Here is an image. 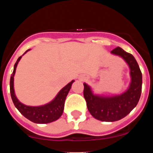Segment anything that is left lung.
Wrapping results in <instances>:
<instances>
[{
    "label": "left lung",
    "instance_id": "1",
    "mask_svg": "<svg viewBox=\"0 0 153 153\" xmlns=\"http://www.w3.org/2000/svg\"><path fill=\"white\" fill-rule=\"evenodd\" d=\"M127 63L130 69L131 83L126 92L119 95L104 97L94 95L91 88L84 83V96L88 110L99 121L113 122L124 118L138 104L142 88V74L133 55L116 47L111 51Z\"/></svg>",
    "mask_w": 153,
    "mask_h": 153
}]
</instances>
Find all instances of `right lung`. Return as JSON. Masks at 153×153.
Wrapping results in <instances>:
<instances>
[{"mask_svg": "<svg viewBox=\"0 0 153 153\" xmlns=\"http://www.w3.org/2000/svg\"><path fill=\"white\" fill-rule=\"evenodd\" d=\"M29 50V49L27 51ZM27 51H26L25 53ZM21 57L22 56L18 58L16 63L14 65V70L10 78V93L14 105L25 118L36 124H48L56 121L63 114L65 99L68 95V92L70 90L72 83L75 81H72L67 86H64L58 92L54 100H52L49 104L40 106L24 105L18 101L15 96V91H14V75H15L17 65L21 60Z\"/></svg>", "mask_w": 153, "mask_h": 153, "instance_id": "obj_1", "label": "right lung"}]
</instances>
